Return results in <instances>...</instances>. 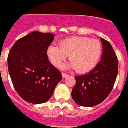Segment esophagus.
Instances as JSON below:
<instances>
[{"label": "esophagus", "instance_id": "esophagus-1", "mask_svg": "<svg viewBox=\"0 0 128 128\" xmlns=\"http://www.w3.org/2000/svg\"><path fill=\"white\" fill-rule=\"evenodd\" d=\"M67 76H68V74H64V73H62V77H63V78H66Z\"/></svg>", "mask_w": 128, "mask_h": 128}]
</instances>
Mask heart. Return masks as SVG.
<instances>
[{
    "instance_id": "heart-1",
    "label": "heart",
    "mask_w": 128,
    "mask_h": 128,
    "mask_svg": "<svg viewBox=\"0 0 128 128\" xmlns=\"http://www.w3.org/2000/svg\"><path fill=\"white\" fill-rule=\"evenodd\" d=\"M58 45L52 44L46 50L48 58L55 67H59L68 55L70 62L62 65L63 69H76L83 73L96 65L101 56L102 46L96 40L74 36L62 40Z\"/></svg>"
}]
</instances>
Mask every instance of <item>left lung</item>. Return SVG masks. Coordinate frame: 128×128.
Masks as SVG:
<instances>
[{"mask_svg": "<svg viewBox=\"0 0 128 128\" xmlns=\"http://www.w3.org/2000/svg\"><path fill=\"white\" fill-rule=\"evenodd\" d=\"M101 60L94 70L75 76L72 97L82 106L91 107L102 103L111 92L118 73V60L111 44L103 38Z\"/></svg>", "mask_w": 128, "mask_h": 128, "instance_id": "left-lung-1", "label": "left lung"}]
</instances>
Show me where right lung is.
Returning a JSON list of instances; mask_svg holds the SVG:
<instances>
[{"label": "right lung", "instance_id": "add662e5", "mask_svg": "<svg viewBox=\"0 0 128 128\" xmlns=\"http://www.w3.org/2000/svg\"><path fill=\"white\" fill-rule=\"evenodd\" d=\"M54 34L34 31L16 41L7 63L16 91L25 101L42 104L51 98L62 75L50 63L46 50Z\"/></svg>", "mask_w": 128, "mask_h": 128}]
</instances>
